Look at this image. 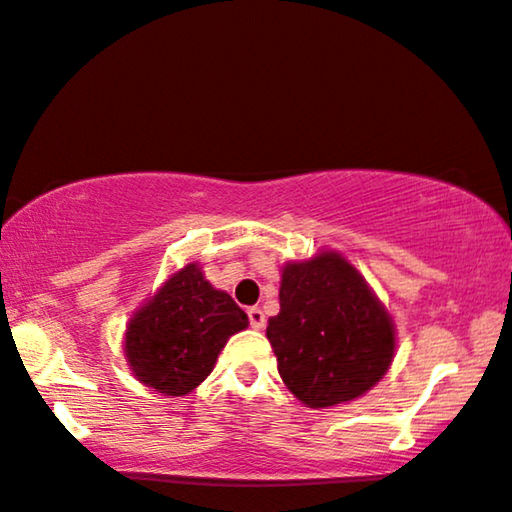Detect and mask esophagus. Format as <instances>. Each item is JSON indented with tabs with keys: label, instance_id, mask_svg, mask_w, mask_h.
Returning a JSON list of instances; mask_svg holds the SVG:
<instances>
[{
	"label": "esophagus",
	"instance_id": "esophagus-1",
	"mask_svg": "<svg viewBox=\"0 0 512 512\" xmlns=\"http://www.w3.org/2000/svg\"><path fill=\"white\" fill-rule=\"evenodd\" d=\"M248 318H250V325L255 327V330H262L264 323H267V318H264V313H262L260 306H250Z\"/></svg>",
	"mask_w": 512,
	"mask_h": 512
}]
</instances>
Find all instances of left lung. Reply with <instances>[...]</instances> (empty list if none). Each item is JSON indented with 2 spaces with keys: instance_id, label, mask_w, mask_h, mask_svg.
Instances as JSON below:
<instances>
[{
  "instance_id": "left-lung-1",
  "label": "left lung",
  "mask_w": 512,
  "mask_h": 512,
  "mask_svg": "<svg viewBox=\"0 0 512 512\" xmlns=\"http://www.w3.org/2000/svg\"><path fill=\"white\" fill-rule=\"evenodd\" d=\"M281 311L267 339L278 374L299 403L327 410L377 386L395 356L391 313L337 250L281 269Z\"/></svg>"
}]
</instances>
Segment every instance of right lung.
Masks as SVG:
<instances>
[{"mask_svg":"<svg viewBox=\"0 0 512 512\" xmlns=\"http://www.w3.org/2000/svg\"><path fill=\"white\" fill-rule=\"evenodd\" d=\"M245 327L241 306L206 281L199 262H189L128 320L124 356L140 384L180 398L201 386L229 337Z\"/></svg>","mask_w":512,"mask_h":512,"instance_id":"1","label":"right lung"}]
</instances>
